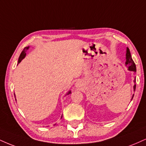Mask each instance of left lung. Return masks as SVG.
Masks as SVG:
<instances>
[{
	"label": "left lung",
	"instance_id": "left-lung-1",
	"mask_svg": "<svg viewBox=\"0 0 146 146\" xmlns=\"http://www.w3.org/2000/svg\"><path fill=\"white\" fill-rule=\"evenodd\" d=\"M125 64H126V66L128 67L129 71H133L134 73H136V65H135V62H134V61L132 59L130 50H129L128 48H127L126 50V62H125ZM135 88H136V84L134 85V91H135ZM133 97L134 95L132 96L131 100H132V98H133Z\"/></svg>",
	"mask_w": 146,
	"mask_h": 146
}]
</instances>
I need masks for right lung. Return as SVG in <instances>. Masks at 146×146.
<instances>
[{
	"label": "right lung",
	"mask_w": 146,
	"mask_h": 146,
	"mask_svg": "<svg viewBox=\"0 0 146 146\" xmlns=\"http://www.w3.org/2000/svg\"><path fill=\"white\" fill-rule=\"evenodd\" d=\"M28 48H29V47H25L24 49H23V51L21 52V55H20V57H19V59H18V64H19L20 62H21L22 61V60H23V58H24L25 57V56H26V51H27V50L28 49ZM70 93H71V91L68 92V95L70 94Z\"/></svg>",
	"instance_id": "1"
}]
</instances>
